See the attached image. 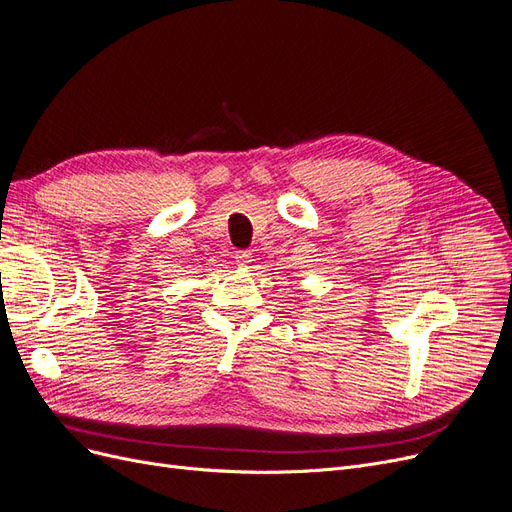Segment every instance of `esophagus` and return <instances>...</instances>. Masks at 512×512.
Wrapping results in <instances>:
<instances>
[{
	"instance_id": "esophagus-1",
	"label": "esophagus",
	"mask_w": 512,
	"mask_h": 512,
	"mask_svg": "<svg viewBox=\"0 0 512 512\" xmlns=\"http://www.w3.org/2000/svg\"><path fill=\"white\" fill-rule=\"evenodd\" d=\"M251 257H253L251 251H236V263L240 268H249V263L253 261Z\"/></svg>"
}]
</instances>
